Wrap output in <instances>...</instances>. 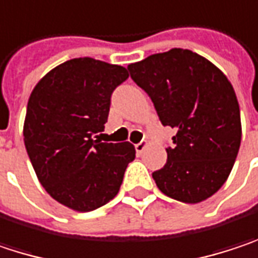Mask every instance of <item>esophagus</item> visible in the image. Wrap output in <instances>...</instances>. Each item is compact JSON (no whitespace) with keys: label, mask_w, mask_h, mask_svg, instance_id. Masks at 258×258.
Returning a JSON list of instances; mask_svg holds the SVG:
<instances>
[{"label":"esophagus","mask_w":258,"mask_h":258,"mask_svg":"<svg viewBox=\"0 0 258 258\" xmlns=\"http://www.w3.org/2000/svg\"><path fill=\"white\" fill-rule=\"evenodd\" d=\"M145 148H147V141H141V143H138V144L135 145L137 154H143V153H144Z\"/></svg>","instance_id":"34e87169"}]
</instances>
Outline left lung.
Returning <instances> with one entry per match:
<instances>
[{"instance_id": "1", "label": "left lung", "mask_w": 258, "mask_h": 258, "mask_svg": "<svg viewBox=\"0 0 258 258\" xmlns=\"http://www.w3.org/2000/svg\"><path fill=\"white\" fill-rule=\"evenodd\" d=\"M163 126L177 129L165 166L153 172L162 193L199 204L229 177L241 145V111L227 77L204 56L172 48L127 67Z\"/></svg>"}]
</instances>
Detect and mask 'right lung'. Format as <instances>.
Instances as JSON below:
<instances>
[{
	"label": "right lung",
	"mask_w": 258,
	"mask_h": 258,
	"mask_svg": "<svg viewBox=\"0 0 258 258\" xmlns=\"http://www.w3.org/2000/svg\"><path fill=\"white\" fill-rule=\"evenodd\" d=\"M127 70L92 57L53 68L34 87L26 108L23 140L41 185L59 204L93 211L118 193L135 159L131 143H101L114 89Z\"/></svg>",
	"instance_id": "obj_1"
}]
</instances>
